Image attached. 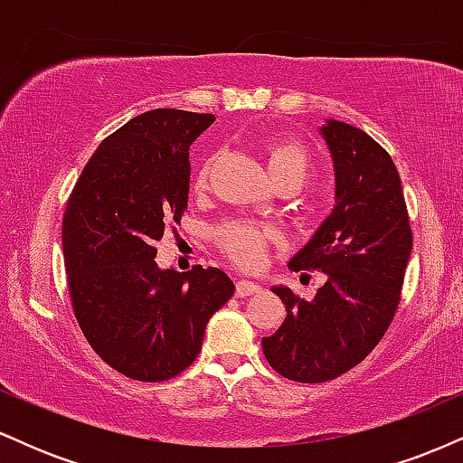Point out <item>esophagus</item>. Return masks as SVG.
<instances>
[{
  "instance_id": "esophagus-1",
  "label": "esophagus",
  "mask_w": 463,
  "mask_h": 463,
  "mask_svg": "<svg viewBox=\"0 0 463 463\" xmlns=\"http://www.w3.org/2000/svg\"><path fill=\"white\" fill-rule=\"evenodd\" d=\"M259 291H261V287L254 285L252 280H237V285H235L237 298H248V296L259 294Z\"/></svg>"
}]
</instances>
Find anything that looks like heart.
I'll list each match as a JSON object with an SVG mask.
<instances>
[{"mask_svg":"<svg viewBox=\"0 0 463 463\" xmlns=\"http://www.w3.org/2000/svg\"><path fill=\"white\" fill-rule=\"evenodd\" d=\"M265 163H268L269 174H272L276 183H285V180H294L302 183L309 174L311 167V154L300 139L294 137H279V139L268 141L263 146ZM211 167L213 161L206 158L204 163L195 169L194 174V189L202 191L206 187L211 176ZM217 248L237 263L239 268H254L263 259L265 250L276 239L272 228L254 224L250 220H231L224 222L222 226L215 228L213 232Z\"/></svg>","mask_w":463,"mask_h":463,"instance_id":"1","label":"heart"}]
</instances>
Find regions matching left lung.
<instances>
[{
	"label": "left lung",
	"instance_id": "8db88e82",
	"mask_svg": "<svg viewBox=\"0 0 463 463\" xmlns=\"http://www.w3.org/2000/svg\"><path fill=\"white\" fill-rule=\"evenodd\" d=\"M322 135L337 204L289 268L320 269L326 283L309 302L274 287L287 316L261 342L268 364L298 383L337 379L368 357L394 320L411 254L401 176L385 147L344 121L328 119Z\"/></svg>",
	"mask_w": 463,
	"mask_h": 463
}]
</instances>
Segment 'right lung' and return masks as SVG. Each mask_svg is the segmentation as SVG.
Listing matches in <instances>:
<instances>
[{"label": "right lung", "instance_id": "add662e5", "mask_svg": "<svg viewBox=\"0 0 463 463\" xmlns=\"http://www.w3.org/2000/svg\"><path fill=\"white\" fill-rule=\"evenodd\" d=\"M211 113L147 110L99 143L69 195L62 257L73 316L110 368L143 383L178 376L198 357L206 322L235 294L217 268L158 269L154 243L180 224L189 146Z\"/></svg>", "mask_w": 463, "mask_h": 463}]
</instances>
